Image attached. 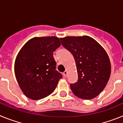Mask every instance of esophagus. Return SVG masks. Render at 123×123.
<instances>
[{
	"mask_svg": "<svg viewBox=\"0 0 123 123\" xmlns=\"http://www.w3.org/2000/svg\"><path fill=\"white\" fill-rule=\"evenodd\" d=\"M67 74H68V72H67V71H64L63 73V76L65 77H67Z\"/></svg>",
	"mask_w": 123,
	"mask_h": 123,
	"instance_id": "34e87169",
	"label": "esophagus"
}]
</instances>
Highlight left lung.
<instances>
[{
    "label": "left lung",
    "instance_id": "obj_1",
    "mask_svg": "<svg viewBox=\"0 0 123 123\" xmlns=\"http://www.w3.org/2000/svg\"><path fill=\"white\" fill-rule=\"evenodd\" d=\"M62 44L73 55L78 79L70 84L75 95L89 100L99 95L109 80L111 64L108 54L93 38L87 36L60 38Z\"/></svg>",
    "mask_w": 123,
    "mask_h": 123
}]
</instances>
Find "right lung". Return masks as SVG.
<instances>
[{
    "mask_svg": "<svg viewBox=\"0 0 123 123\" xmlns=\"http://www.w3.org/2000/svg\"><path fill=\"white\" fill-rule=\"evenodd\" d=\"M60 45L56 37H36L18 52L15 62V76L27 97L42 99L55 89L62 74L55 69L53 53Z\"/></svg>",
    "mask_w": 123,
    "mask_h": 123,
    "instance_id": "obj_1",
    "label": "right lung"
}]
</instances>
